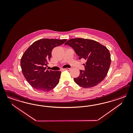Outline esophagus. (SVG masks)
<instances>
[{"mask_svg": "<svg viewBox=\"0 0 133 133\" xmlns=\"http://www.w3.org/2000/svg\"><path fill=\"white\" fill-rule=\"evenodd\" d=\"M65 70H68V71H70V70H71V68H65L64 69Z\"/></svg>", "mask_w": 133, "mask_h": 133, "instance_id": "1", "label": "esophagus"}]
</instances>
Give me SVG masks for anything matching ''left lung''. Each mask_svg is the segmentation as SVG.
Instances as JSON below:
<instances>
[{
	"label": "left lung",
	"instance_id": "8db88e82",
	"mask_svg": "<svg viewBox=\"0 0 133 133\" xmlns=\"http://www.w3.org/2000/svg\"><path fill=\"white\" fill-rule=\"evenodd\" d=\"M65 45L72 47L79 59L86 61L84 71L80 70L79 76L74 79L77 84L84 88H91L104 79L111 62L109 51L105 46L95 40L81 38L71 39Z\"/></svg>",
	"mask_w": 133,
	"mask_h": 133
}]
</instances>
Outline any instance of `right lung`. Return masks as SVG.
<instances>
[{
  "mask_svg": "<svg viewBox=\"0 0 133 133\" xmlns=\"http://www.w3.org/2000/svg\"><path fill=\"white\" fill-rule=\"evenodd\" d=\"M67 39L44 38L34 42L25 52L20 61L22 72L34 88L49 92L59 83L61 71L46 70L52 49Z\"/></svg>",
  "mask_w": 133,
  "mask_h": 133,
  "instance_id": "1",
  "label": "right lung"
}]
</instances>
